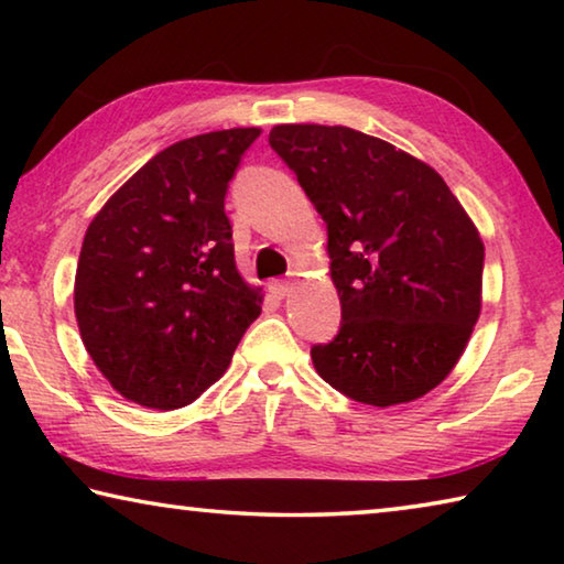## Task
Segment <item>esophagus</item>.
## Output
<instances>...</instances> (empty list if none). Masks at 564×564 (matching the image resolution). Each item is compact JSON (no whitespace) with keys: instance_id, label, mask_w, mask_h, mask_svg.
Here are the masks:
<instances>
[{"instance_id":"obj_1","label":"esophagus","mask_w":564,"mask_h":564,"mask_svg":"<svg viewBox=\"0 0 564 564\" xmlns=\"http://www.w3.org/2000/svg\"><path fill=\"white\" fill-rule=\"evenodd\" d=\"M293 291V283L291 281H275L271 283V293L275 295V299H285V295H291Z\"/></svg>"}]
</instances>
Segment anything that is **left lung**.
<instances>
[{"label": "left lung", "instance_id": "left-lung-1", "mask_svg": "<svg viewBox=\"0 0 564 564\" xmlns=\"http://www.w3.org/2000/svg\"><path fill=\"white\" fill-rule=\"evenodd\" d=\"M271 147L328 228L340 330L311 350L318 376L390 408L451 376L482 308L480 231L425 161L378 137L279 123Z\"/></svg>", "mask_w": 564, "mask_h": 564}]
</instances>
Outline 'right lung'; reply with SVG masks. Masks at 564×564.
<instances>
[{
    "mask_svg": "<svg viewBox=\"0 0 564 564\" xmlns=\"http://www.w3.org/2000/svg\"><path fill=\"white\" fill-rule=\"evenodd\" d=\"M259 127L176 141L113 191L84 236L74 316L121 398L176 410L226 373L263 293L236 269L228 181Z\"/></svg>",
    "mask_w": 564,
    "mask_h": 564,
    "instance_id": "right-lung-1",
    "label": "right lung"
}]
</instances>
